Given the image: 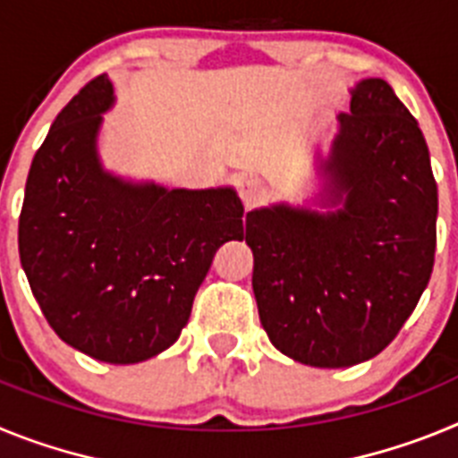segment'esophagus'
<instances>
[{"label":"esophagus","mask_w":458,"mask_h":458,"mask_svg":"<svg viewBox=\"0 0 458 458\" xmlns=\"http://www.w3.org/2000/svg\"><path fill=\"white\" fill-rule=\"evenodd\" d=\"M238 192H241V199H242V204H245V208L250 210L264 201L266 185L261 179H254V176H250V179L241 181V185H238Z\"/></svg>","instance_id":"obj_1"}]
</instances>
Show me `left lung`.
I'll return each instance as SVG.
<instances>
[{"label": "left lung", "mask_w": 458, "mask_h": 458, "mask_svg": "<svg viewBox=\"0 0 458 458\" xmlns=\"http://www.w3.org/2000/svg\"><path fill=\"white\" fill-rule=\"evenodd\" d=\"M327 213L250 210L252 289L277 351L323 369L371 360L427 289L438 188L418 121L380 78L351 91L323 163Z\"/></svg>", "instance_id": "8db88e82"}]
</instances>
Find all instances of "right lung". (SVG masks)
I'll return each instance as SVG.
<instances>
[{
	"label": "right lung",
	"instance_id": "1",
	"mask_svg": "<svg viewBox=\"0 0 458 458\" xmlns=\"http://www.w3.org/2000/svg\"><path fill=\"white\" fill-rule=\"evenodd\" d=\"M112 103L98 75L56 114L27 176L18 248L52 330L100 362L135 365L179 339L217 248L242 241V204L232 188L105 172L96 137Z\"/></svg>",
	"mask_w": 458,
	"mask_h": 458
}]
</instances>
